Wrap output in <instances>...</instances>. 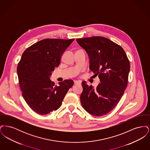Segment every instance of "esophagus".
I'll use <instances>...</instances> for the list:
<instances>
[{
  "instance_id": "34e87169",
  "label": "esophagus",
  "mask_w": 150,
  "mask_h": 150,
  "mask_svg": "<svg viewBox=\"0 0 150 150\" xmlns=\"http://www.w3.org/2000/svg\"><path fill=\"white\" fill-rule=\"evenodd\" d=\"M80 83L78 81H74V84L75 85H77V84H80Z\"/></svg>"
}]
</instances>
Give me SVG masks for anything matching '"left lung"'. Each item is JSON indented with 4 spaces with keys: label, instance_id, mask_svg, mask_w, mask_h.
I'll return each instance as SVG.
<instances>
[{
    "label": "left lung",
    "instance_id": "1",
    "mask_svg": "<svg viewBox=\"0 0 150 150\" xmlns=\"http://www.w3.org/2000/svg\"><path fill=\"white\" fill-rule=\"evenodd\" d=\"M89 57V69L98 75L100 83L96 88L82 82V106L96 116L107 114L121 98L128 84L130 63L122 48L102 36L77 39Z\"/></svg>",
    "mask_w": 150,
    "mask_h": 150
}]
</instances>
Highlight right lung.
<instances>
[{"mask_svg": "<svg viewBox=\"0 0 150 150\" xmlns=\"http://www.w3.org/2000/svg\"><path fill=\"white\" fill-rule=\"evenodd\" d=\"M74 40L43 39L29 47L22 55L17 69L22 95L30 107L39 114H48L58 109L73 86L72 80H65L54 86L50 76Z\"/></svg>", "mask_w": 150, "mask_h": 150, "instance_id": "right-lung-1", "label": "right lung"}]
</instances>
